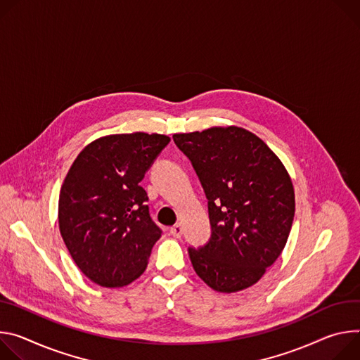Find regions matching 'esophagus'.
Segmentation results:
<instances>
[{
  "label": "esophagus",
  "mask_w": 360,
  "mask_h": 360,
  "mask_svg": "<svg viewBox=\"0 0 360 360\" xmlns=\"http://www.w3.org/2000/svg\"><path fill=\"white\" fill-rule=\"evenodd\" d=\"M170 233L174 236V237H181V234H183V227L180 226V224H174L173 227H170Z\"/></svg>",
  "instance_id": "1"
}]
</instances>
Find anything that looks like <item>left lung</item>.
<instances>
[{
  "mask_svg": "<svg viewBox=\"0 0 360 360\" xmlns=\"http://www.w3.org/2000/svg\"><path fill=\"white\" fill-rule=\"evenodd\" d=\"M209 200L212 236L188 248L202 281L221 293L257 283L283 252L295 190L278 157L253 133L230 126L174 134Z\"/></svg>",
  "mask_w": 360,
  "mask_h": 360,
  "instance_id": "left-lung-1",
  "label": "left lung"
}]
</instances>
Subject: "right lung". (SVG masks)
Instances as JSON below:
<instances>
[{"label": "right lung", "instance_id": "1", "mask_svg": "<svg viewBox=\"0 0 360 360\" xmlns=\"http://www.w3.org/2000/svg\"><path fill=\"white\" fill-rule=\"evenodd\" d=\"M169 143L163 134H112L74 160L60 191L58 224L72 260L91 282L122 288L146 270L162 229L150 217L140 181Z\"/></svg>", "mask_w": 360, "mask_h": 360}]
</instances>
